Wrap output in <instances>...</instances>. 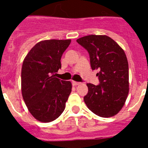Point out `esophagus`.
<instances>
[{"label": "esophagus", "instance_id": "1", "mask_svg": "<svg viewBox=\"0 0 148 148\" xmlns=\"http://www.w3.org/2000/svg\"><path fill=\"white\" fill-rule=\"evenodd\" d=\"M72 84L74 86H77V85L80 84V82H75V81H72Z\"/></svg>", "mask_w": 148, "mask_h": 148}]
</instances>
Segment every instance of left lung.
Returning <instances> with one entry per match:
<instances>
[{"label":"left lung","mask_w":148,"mask_h":148,"mask_svg":"<svg viewBox=\"0 0 148 148\" xmlns=\"http://www.w3.org/2000/svg\"><path fill=\"white\" fill-rule=\"evenodd\" d=\"M77 42L89 53L92 69L99 71V84H86L85 104L99 117L114 116L122 108L129 93V68L125 51L105 35L86 36Z\"/></svg>","instance_id":"left-lung-1"}]
</instances>
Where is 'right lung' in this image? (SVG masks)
<instances>
[{"label": "right lung", "mask_w": 148, "mask_h": 148, "mask_svg": "<svg viewBox=\"0 0 148 148\" xmlns=\"http://www.w3.org/2000/svg\"><path fill=\"white\" fill-rule=\"evenodd\" d=\"M71 40H45L37 43L23 60L21 92L28 111L35 119L50 122L65 109L71 83L54 77L61 69V58Z\"/></svg>", "instance_id": "obj_1"}]
</instances>
